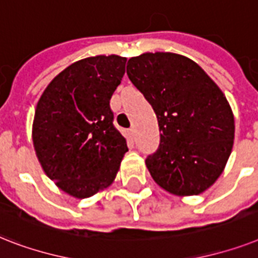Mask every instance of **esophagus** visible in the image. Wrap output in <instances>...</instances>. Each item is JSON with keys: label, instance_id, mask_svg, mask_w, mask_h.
I'll list each match as a JSON object with an SVG mask.
<instances>
[{"label": "esophagus", "instance_id": "34e87169", "mask_svg": "<svg viewBox=\"0 0 258 258\" xmlns=\"http://www.w3.org/2000/svg\"><path fill=\"white\" fill-rule=\"evenodd\" d=\"M127 133H128L130 139H134V138H135V128H130Z\"/></svg>", "mask_w": 258, "mask_h": 258}]
</instances>
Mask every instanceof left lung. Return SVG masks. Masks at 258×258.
Returning a JSON list of instances; mask_svg holds the SVG:
<instances>
[{
  "label": "left lung",
  "mask_w": 258,
  "mask_h": 258,
  "mask_svg": "<svg viewBox=\"0 0 258 258\" xmlns=\"http://www.w3.org/2000/svg\"><path fill=\"white\" fill-rule=\"evenodd\" d=\"M127 75L158 118L160 143L146 159L152 179L176 196L208 189L233 147V112L223 91L196 62L180 54L133 56Z\"/></svg>",
  "instance_id": "obj_1"
}]
</instances>
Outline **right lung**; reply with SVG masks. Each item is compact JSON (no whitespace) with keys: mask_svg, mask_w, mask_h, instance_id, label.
Wrapping results in <instances>:
<instances>
[{"mask_svg":"<svg viewBox=\"0 0 258 258\" xmlns=\"http://www.w3.org/2000/svg\"><path fill=\"white\" fill-rule=\"evenodd\" d=\"M125 58L96 55L70 64L39 98L33 144L42 168L56 187L77 199L107 188L128 151L112 124L110 99Z\"/></svg>","mask_w":258,"mask_h":258,"instance_id":"obj_1","label":"right lung"}]
</instances>
